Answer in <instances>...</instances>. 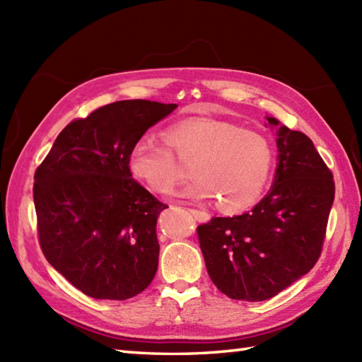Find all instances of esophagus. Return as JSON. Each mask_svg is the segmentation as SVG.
Wrapping results in <instances>:
<instances>
[{
	"label": "esophagus",
	"mask_w": 362,
	"mask_h": 362,
	"mask_svg": "<svg viewBox=\"0 0 362 362\" xmlns=\"http://www.w3.org/2000/svg\"><path fill=\"white\" fill-rule=\"evenodd\" d=\"M191 214H193V216L196 218V221H199V222H206L210 219V214L206 213V211H202V210H196V209H189L188 210Z\"/></svg>",
	"instance_id": "1"
}]
</instances>
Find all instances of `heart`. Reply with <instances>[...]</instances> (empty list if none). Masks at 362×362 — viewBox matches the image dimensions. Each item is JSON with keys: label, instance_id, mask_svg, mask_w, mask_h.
Returning a JSON list of instances; mask_svg holds the SVG:
<instances>
[{"label": "heart", "instance_id": "1", "mask_svg": "<svg viewBox=\"0 0 362 362\" xmlns=\"http://www.w3.org/2000/svg\"><path fill=\"white\" fill-rule=\"evenodd\" d=\"M173 150L180 158H194V179L179 196L188 201L218 199L226 213L255 204L275 165V148L266 135L228 121L189 118L169 126L166 141L151 135L136 138L127 156L130 174L152 193H171L182 175Z\"/></svg>", "mask_w": 362, "mask_h": 362}]
</instances>
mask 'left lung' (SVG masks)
<instances>
[{
	"label": "left lung",
	"instance_id": "obj_1",
	"mask_svg": "<svg viewBox=\"0 0 362 362\" xmlns=\"http://www.w3.org/2000/svg\"><path fill=\"white\" fill-rule=\"evenodd\" d=\"M269 124L279 126L275 118ZM279 165L269 193L247 213L197 227L206 271L233 300L263 302L308 274L324 247L334 180L313 141L276 132Z\"/></svg>",
	"mask_w": 362,
	"mask_h": 362
}]
</instances>
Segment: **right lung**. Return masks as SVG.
<instances>
[{
  "instance_id": "add662e5",
  "label": "right lung",
  "mask_w": 362,
  "mask_h": 362,
  "mask_svg": "<svg viewBox=\"0 0 362 362\" xmlns=\"http://www.w3.org/2000/svg\"><path fill=\"white\" fill-rule=\"evenodd\" d=\"M177 104L130 99L71 121L34 175L38 243L74 288L99 300H126L158 267L157 219L168 205L129 171L136 138Z\"/></svg>"
}]
</instances>
